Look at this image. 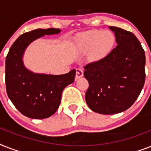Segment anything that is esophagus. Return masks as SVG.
<instances>
[{
  "mask_svg": "<svg viewBox=\"0 0 151 151\" xmlns=\"http://www.w3.org/2000/svg\"><path fill=\"white\" fill-rule=\"evenodd\" d=\"M83 75H84V72H83V70L81 68H78L76 70V77L75 80H78L79 78H82Z\"/></svg>",
  "mask_w": 151,
  "mask_h": 151,
  "instance_id": "obj_1",
  "label": "esophagus"
}]
</instances>
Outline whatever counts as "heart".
<instances>
[{"mask_svg":"<svg viewBox=\"0 0 151 151\" xmlns=\"http://www.w3.org/2000/svg\"><path fill=\"white\" fill-rule=\"evenodd\" d=\"M114 34L110 30L92 29L83 33L78 37L77 45L84 53L89 52L92 59H99L111 51L115 44Z\"/></svg>","mask_w":151,"mask_h":151,"instance_id":"obj_1","label":"heart"}]
</instances>
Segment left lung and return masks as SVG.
<instances>
[{"mask_svg": "<svg viewBox=\"0 0 151 151\" xmlns=\"http://www.w3.org/2000/svg\"><path fill=\"white\" fill-rule=\"evenodd\" d=\"M117 45L97 61L86 64L84 76L89 87L88 107L101 114L126 110L137 99L145 82V52L132 33L110 27Z\"/></svg>", "mask_w": 151, "mask_h": 151, "instance_id": "left-lung-1", "label": "left lung"}]
</instances>
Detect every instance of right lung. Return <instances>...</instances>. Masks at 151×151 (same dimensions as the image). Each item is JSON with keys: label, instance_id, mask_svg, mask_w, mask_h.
<instances>
[{"label": "right lung", "instance_id": "right-lung-1", "mask_svg": "<svg viewBox=\"0 0 151 151\" xmlns=\"http://www.w3.org/2000/svg\"><path fill=\"white\" fill-rule=\"evenodd\" d=\"M59 29H37L22 34L13 43L5 60V84L8 98L21 114L43 119L56 112L62 92L74 81L76 70L62 75L35 73L25 67L22 56L27 46L44 35L60 33Z\"/></svg>", "mask_w": 151, "mask_h": 151}]
</instances>
